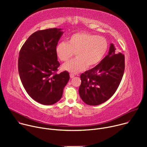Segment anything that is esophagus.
Returning <instances> with one entry per match:
<instances>
[{
	"mask_svg": "<svg viewBox=\"0 0 147 147\" xmlns=\"http://www.w3.org/2000/svg\"><path fill=\"white\" fill-rule=\"evenodd\" d=\"M74 76H75V75L73 73H70V77L71 78H73Z\"/></svg>",
	"mask_w": 147,
	"mask_h": 147,
	"instance_id": "1",
	"label": "esophagus"
}]
</instances>
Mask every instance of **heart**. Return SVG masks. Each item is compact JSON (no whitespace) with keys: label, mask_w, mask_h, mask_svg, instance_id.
<instances>
[{"label":"heart","mask_w":147,"mask_h":147,"mask_svg":"<svg viewBox=\"0 0 147 147\" xmlns=\"http://www.w3.org/2000/svg\"><path fill=\"white\" fill-rule=\"evenodd\" d=\"M107 40L103 36L87 32L73 34L67 42H61L56 48L57 56L66 61L76 53V58L67 61L62 66L63 70L77 73L96 66L102 59L108 49Z\"/></svg>","instance_id":"obj_1"}]
</instances>
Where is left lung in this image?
I'll use <instances>...</instances> for the list:
<instances>
[{"mask_svg": "<svg viewBox=\"0 0 147 147\" xmlns=\"http://www.w3.org/2000/svg\"><path fill=\"white\" fill-rule=\"evenodd\" d=\"M116 50L111 44L108 55L95 67L81 74L79 94L86 104L98 105L117 90L124 74L125 61L124 55Z\"/></svg>", "mask_w": 147, "mask_h": 147, "instance_id": "left-lung-1", "label": "left lung"}]
</instances>
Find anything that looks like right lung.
<instances>
[{"label":"right lung","instance_id":"add662e5","mask_svg":"<svg viewBox=\"0 0 147 147\" xmlns=\"http://www.w3.org/2000/svg\"><path fill=\"white\" fill-rule=\"evenodd\" d=\"M61 30L54 28L35 32L19 52L18 69L23 87L34 100L45 105L61 99L70 79L67 71L56 73L60 63L56 48L63 33Z\"/></svg>","mask_w":147,"mask_h":147}]
</instances>
